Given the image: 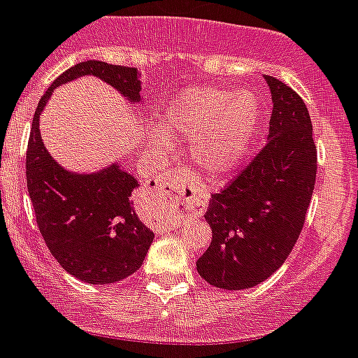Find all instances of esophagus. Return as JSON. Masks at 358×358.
<instances>
[{
    "instance_id": "1",
    "label": "esophagus",
    "mask_w": 358,
    "mask_h": 358,
    "mask_svg": "<svg viewBox=\"0 0 358 358\" xmlns=\"http://www.w3.org/2000/svg\"><path fill=\"white\" fill-rule=\"evenodd\" d=\"M192 191V180L187 173L182 171H167L162 176H158L157 187L153 191V196L164 203H173L175 200H182Z\"/></svg>"
}]
</instances>
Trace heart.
Here are the masks:
<instances>
[{"instance_id":"heart-1","label":"heart","mask_w":358,"mask_h":358,"mask_svg":"<svg viewBox=\"0 0 358 358\" xmlns=\"http://www.w3.org/2000/svg\"><path fill=\"white\" fill-rule=\"evenodd\" d=\"M162 124L171 138L192 142L194 164L205 175L220 178L243 166L256 138L259 102L247 90L196 86L183 90L169 102ZM153 144L164 148L166 138L155 133Z\"/></svg>"}]
</instances>
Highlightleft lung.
Wrapping results in <instances>:
<instances>
[{
    "mask_svg": "<svg viewBox=\"0 0 358 358\" xmlns=\"http://www.w3.org/2000/svg\"><path fill=\"white\" fill-rule=\"evenodd\" d=\"M272 117L265 148L229 187L213 194L205 220L213 239L196 270L223 290L266 281L303 231L317 175L312 120L303 99L265 76Z\"/></svg>",
    "mask_w": 358,
    "mask_h": 358,
    "instance_id": "8db88e82",
    "label": "left lung"
}]
</instances>
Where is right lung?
Returning <instances> with one entry per match:
<instances>
[{"instance_id": "obj_1", "label": "right lung", "mask_w": 358, "mask_h": 358, "mask_svg": "<svg viewBox=\"0 0 358 358\" xmlns=\"http://www.w3.org/2000/svg\"><path fill=\"white\" fill-rule=\"evenodd\" d=\"M85 76L104 80L129 104L144 106L136 68L102 61L71 66L54 80L36 108L27 151V185L37 227L59 265L90 285H110L141 268L153 243V231L133 207L131 192L141 183L119 162L93 173L64 169L46 151L39 131V117L54 90Z\"/></svg>"}]
</instances>
